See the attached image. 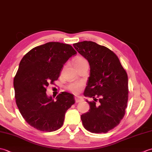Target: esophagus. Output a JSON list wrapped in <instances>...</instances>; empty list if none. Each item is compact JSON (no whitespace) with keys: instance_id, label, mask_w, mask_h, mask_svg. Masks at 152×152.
<instances>
[{"instance_id":"34e87169","label":"esophagus","mask_w":152,"mask_h":152,"mask_svg":"<svg viewBox=\"0 0 152 152\" xmlns=\"http://www.w3.org/2000/svg\"><path fill=\"white\" fill-rule=\"evenodd\" d=\"M75 101H76V103H78V102H80L82 101V99L78 96H75Z\"/></svg>"}]
</instances>
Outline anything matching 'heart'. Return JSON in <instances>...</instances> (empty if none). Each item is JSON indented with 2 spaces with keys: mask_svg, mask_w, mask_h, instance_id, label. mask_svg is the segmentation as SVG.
Wrapping results in <instances>:
<instances>
[{
  "mask_svg": "<svg viewBox=\"0 0 152 152\" xmlns=\"http://www.w3.org/2000/svg\"><path fill=\"white\" fill-rule=\"evenodd\" d=\"M83 60H86V59H83V58H82V57H78L75 59V62H77V61H83ZM82 85L81 83H73L69 86V89L70 90V91H72V92L77 93H79L80 91V90H81V88H82Z\"/></svg>",
  "mask_w": 152,
  "mask_h": 152,
  "instance_id": "b5f03b06",
  "label": "heart"
}]
</instances>
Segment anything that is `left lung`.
Segmentation results:
<instances>
[{
    "label": "left lung",
    "mask_w": 152,
    "mask_h": 152,
    "mask_svg": "<svg viewBox=\"0 0 152 152\" xmlns=\"http://www.w3.org/2000/svg\"><path fill=\"white\" fill-rule=\"evenodd\" d=\"M77 51L88 61L90 75L83 95L100 104L89 103L90 109L81 115L86 130L105 133L124 118L128 101V77L117 56L108 48L92 41L74 44Z\"/></svg>",
    "instance_id": "obj_1"
}]
</instances>
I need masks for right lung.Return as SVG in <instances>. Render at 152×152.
<instances>
[{"instance_id": "right-lung-1", "label": "right lung", "mask_w": 152, "mask_h": 152, "mask_svg": "<svg viewBox=\"0 0 152 152\" xmlns=\"http://www.w3.org/2000/svg\"><path fill=\"white\" fill-rule=\"evenodd\" d=\"M75 54L70 45L51 42L33 48L21 60L14 79L16 104L25 120L37 129H59L74 104V95L62 92L54 101L47 95L46 87L58 79L64 64Z\"/></svg>"}]
</instances>
